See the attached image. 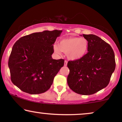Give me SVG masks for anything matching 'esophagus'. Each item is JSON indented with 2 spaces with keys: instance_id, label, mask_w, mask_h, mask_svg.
<instances>
[{
  "instance_id": "1",
  "label": "esophagus",
  "mask_w": 122,
  "mask_h": 122,
  "mask_svg": "<svg viewBox=\"0 0 122 122\" xmlns=\"http://www.w3.org/2000/svg\"><path fill=\"white\" fill-rule=\"evenodd\" d=\"M67 63H68V61H64V66H67Z\"/></svg>"
}]
</instances>
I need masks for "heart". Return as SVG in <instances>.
Instances as JSON below:
<instances>
[{"label": "heart", "instance_id": "heart-1", "mask_svg": "<svg viewBox=\"0 0 122 122\" xmlns=\"http://www.w3.org/2000/svg\"><path fill=\"white\" fill-rule=\"evenodd\" d=\"M88 48V41L83 38L70 37L61 40L58 45L53 46L54 52L58 55L66 53L68 59L75 61L83 57Z\"/></svg>", "mask_w": 122, "mask_h": 122}]
</instances>
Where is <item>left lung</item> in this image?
Masks as SVG:
<instances>
[{"mask_svg": "<svg viewBox=\"0 0 122 122\" xmlns=\"http://www.w3.org/2000/svg\"><path fill=\"white\" fill-rule=\"evenodd\" d=\"M88 41V52L81 59L69 61V88L78 94L91 95L106 88L116 68L111 46L99 36L83 34Z\"/></svg>", "mask_w": 122, "mask_h": 122, "instance_id": "obj_1", "label": "left lung"}]
</instances>
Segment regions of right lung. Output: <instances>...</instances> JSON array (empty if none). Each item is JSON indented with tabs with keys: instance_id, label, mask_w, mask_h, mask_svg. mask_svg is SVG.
Masks as SVG:
<instances>
[{
	"instance_id": "1",
	"label": "right lung",
	"mask_w": 122,
	"mask_h": 122,
	"mask_svg": "<svg viewBox=\"0 0 122 122\" xmlns=\"http://www.w3.org/2000/svg\"><path fill=\"white\" fill-rule=\"evenodd\" d=\"M62 30H45L23 36L15 43L8 66L11 81L21 91L31 94L51 88L64 60L53 59V44Z\"/></svg>"
}]
</instances>
